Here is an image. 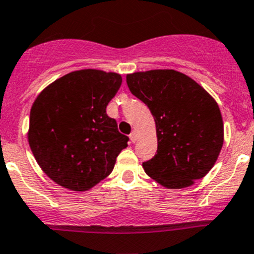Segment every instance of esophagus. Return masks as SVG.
<instances>
[{"instance_id":"1","label":"esophagus","mask_w":254,"mask_h":254,"mask_svg":"<svg viewBox=\"0 0 254 254\" xmlns=\"http://www.w3.org/2000/svg\"><path fill=\"white\" fill-rule=\"evenodd\" d=\"M130 140H131L132 142H135L137 140V132L135 131V130H132L131 134H130Z\"/></svg>"}]
</instances>
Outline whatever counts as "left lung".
<instances>
[{
	"instance_id": "left-lung-1",
	"label": "left lung",
	"mask_w": 254,
	"mask_h": 254,
	"mask_svg": "<svg viewBox=\"0 0 254 254\" xmlns=\"http://www.w3.org/2000/svg\"><path fill=\"white\" fill-rule=\"evenodd\" d=\"M127 83L156 124L157 150L142 162L145 172L169 189H184L202 179L223 145V122L215 99L172 69L132 73Z\"/></svg>"
}]
</instances>
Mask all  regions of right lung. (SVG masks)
Wrapping results in <instances>:
<instances>
[{"mask_svg":"<svg viewBox=\"0 0 254 254\" xmlns=\"http://www.w3.org/2000/svg\"><path fill=\"white\" fill-rule=\"evenodd\" d=\"M122 85L117 73L72 72L46 88L29 115L28 141L41 169L56 184L85 191L114 169L129 137L108 117Z\"/></svg>","mask_w":254,"mask_h":254,"instance_id":"obj_1","label":"right lung"}]
</instances>
